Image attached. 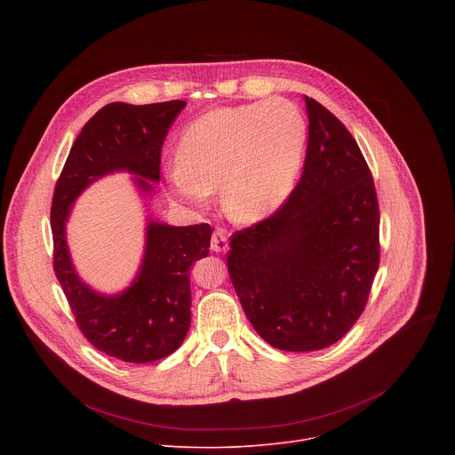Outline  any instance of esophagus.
Wrapping results in <instances>:
<instances>
[{
  "instance_id": "34e87169",
  "label": "esophagus",
  "mask_w": 455,
  "mask_h": 455,
  "mask_svg": "<svg viewBox=\"0 0 455 455\" xmlns=\"http://www.w3.org/2000/svg\"><path fill=\"white\" fill-rule=\"evenodd\" d=\"M211 248H212V251H227V250H228V237H227V232H225V230L218 228V230L212 234Z\"/></svg>"
}]
</instances>
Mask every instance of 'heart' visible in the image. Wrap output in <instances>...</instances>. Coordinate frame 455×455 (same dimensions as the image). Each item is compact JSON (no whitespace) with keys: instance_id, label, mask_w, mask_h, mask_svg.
Listing matches in <instances>:
<instances>
[{"instance_id":"b5f03b06","label":"heart","mask_w":455,"mask_h":455,"mask_svg":"<svg viewBox=\"0 0 455 455\" xmlns=\"http://www.w3.org/2000/svg\"><path fill=\"white\" fill-rule=\"evenodd\" d=\"M306 140V120L288 100L220 108L183 129L180 160L167 169V181L178 198L196 207L221 185L223 211L235 221L253 223L290 196Z\"/></svg>"}]
</instances>
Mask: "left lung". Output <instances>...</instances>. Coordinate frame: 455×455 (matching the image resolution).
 <instances>
[{
  "label": "left lung",
  "mask_w": 455,
  "mask_h": 455,
  "mask_svg": "<svg viewBox=\"0 0 455 455\" xmlns=\"http://www.w3.org/2000/svg\"><path fill=\"white\" fill-rule=\"evenodd\" d=\"M302 176L268 220L232 235L228 274L253 330L283 351L339 342L362 315L379 263V211L346 125L306 97Z\"/></svg>",
  "instance_id": "8db88e82"
}]
</instances>
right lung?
Returning a JSON list of instances; mask_svg holds the SVG:
<instances>
[{
	"label": "right lung",
	"instance_id": "1",
	"mask_svg": "<svg viewBox=\"0 0 455 455\" xmlns=\"http://www.w3.org/2000/svg\"><path fill=\"white\" fill-rule=\"evenodd\" d=\"M185 100L133 106L111 102L99 109L74 142L52 200L53 270L83 335L99 351L129 363H148L174 353L190 326V267L209 255L207 223L172 227L151 214L140 268L124 291L106 295L77 274L67 223L76 200L97 180L133 174L144 198L160 181L162 146Z\"/></svg>",
	"mask_w": 455,
	"mask_h": 455
}]
</instances>
